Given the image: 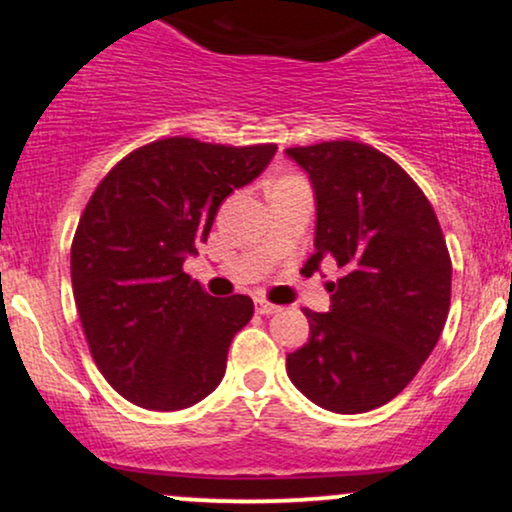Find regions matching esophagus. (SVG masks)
<instances>
[{
    "instance_id": "esophagus-1",
    "label": "esophagus",
    "mask_w": 512,
    "mask_h": 512,
    "mask_svg": "<svg viewBox=\"0 0 512 512\" xmlns=\"http://www.w3.org/2000/svg\"><path fill=\"white\" fill-rule=\"evenodd\" d=\"M255 308H257V313H260V315H272V313H276V310H279V305L264 301V298H255Z\"/></svg>"
}]
</instances>
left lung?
<instances>
[{
	"instance_id": "left-lung-1",
	"label": "left lung",
	"mask_w": 512,
	"mask_h": 512,
	"mask_svg": "<svg viewBox=\"0 0 512 512\" xmlns=\"http://www.w3.org/2000/svg\"><path fill=\"white\" fill-rule=\"evenodd\" d=\"M317 199L315 252L344 269L330 313H303L310 339L286 356L291 383L337 414L383 407L436 346L450 310L452 262L431 202L399 163L361 142L286 149Z\"/></svg>"
}]
</instances>
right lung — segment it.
Instances as JSON below:
<instances>
[{
  "instance_id": "right-lung-1",
  "label": "right lung",
  "mask_w": 512,
  "mask_h": 512,
  "mask_svg": "<svg viewBox=\"0 0 512 512\" xmlns=\"http://www.w3.org/2000/svg\"><path fill=\"white\" fill-rule=\"evenodd\" d=\"M276 144L168 137L115 163L72 240V289L103 378L132 404L185 409L221 383L250 296L214 298L182 272L219 204L267 168Z\"/></svg>"
}]
</instances>
